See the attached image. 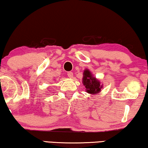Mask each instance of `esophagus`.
Segmentation results:
<instances>
[{
  "instance_id": "34e87169",
  "label": "esophagus",
  "mask_w": 148,
  "mask_h": 148,
  "mask_svg": "<svg viewBox=\"0 0 148 148\" xmlns=\"http://www.w3.org/2000/svg\"><path fill=\"white\" fill-rule=\"evenodd\" d=\"M67 75H68V76L69 77V78H72V77H73V72H68L67 73Z\"/></svg>"
}]
</instances>
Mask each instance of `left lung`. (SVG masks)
Here are the masks:
<instances>
[{"instance_id": "obj_1", "label": "left lung", "mask_w": 148, "mask_h": 148, "mask_svg": "<svg viewBox=\"0 0 148 148\" xmlns=\"http://www.w3.org/2000/svg\"><path fill=\"white\" fill-rule=\"evenodd\" d=\"M84 77L82 79V82L84 86L86 88V92L88 93L94 94L98 93L101 90L102 86L100 85V82L96 78L92 77L89 70H86L84 72Z\"/></svg>"}]
</instances>
